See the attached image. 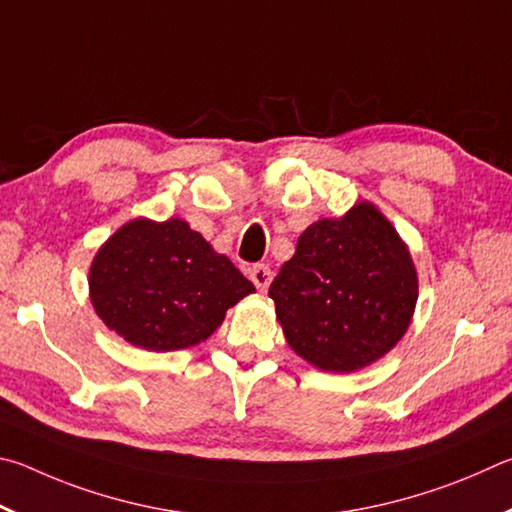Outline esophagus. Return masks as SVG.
Returning <instances> with one entry per match:
<instances>
[{
    "mask_svg": "<svg viewBox=\"0 0 512 512\" xmlns=\"http://www.w3.org/2000/svg\"><path fill=\"white\" fill-rule=\"evenodd\" d=\"M249 279H251V283L256 285L258 290L261 292H265L267 288H270V283H272V270L267 265H263V263H258V265H254L249 270Z\"/></svg>",
    "mask_w": 512,
    "mask_h": 512,
    "instance_id": "esophagus-1",
    "label": "esophagus"
}]
</instances>
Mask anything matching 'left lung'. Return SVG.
<instances>
[{"label":"left lung","instance_id":"obj_1","mask_svg":"<svg viewBox=\"0 0 512 512\" xmlns=\"http://www.w3.org/2000/svg\"><path fill=\"white\" fill-rule=\"evenodd\" d=\"M292 351L321 371L351 373L389 353L414 315L409 249L369 202L319 220L270 285Z\"/></svg>","mask_w":512,"mask_h":512}]
</instances>
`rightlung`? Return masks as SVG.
<instances>
[{"label": "right lung", "mask_w": 512, "mask_h": 512, "mask_svg": "<svg viewBox=\"0 0 512 512\" xmlns=\"http://www.w3.org/2000/svg\"><path fill=\"white\" fill-rule=\"evenodd\" d=\"M96 315L125 342L166 353L204 342L224 312L256 292L227 256L184 220H132L89 270Z\"/></svg>", "instance_id": "obj_1"}]
</instances>
